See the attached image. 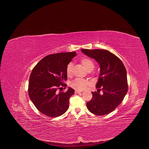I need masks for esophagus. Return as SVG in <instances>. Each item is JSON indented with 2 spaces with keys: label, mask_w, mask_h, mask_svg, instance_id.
<instances>
[{
  "label": "esophagus",
  "mask_w": 149,
  "mask_h": 149,
  "mask_svg": "<svg viewBox=\"0 0 149 149\" xmlns=\"http://www.w3.org/2000/svg\"><path fill=\"white\" fill-rule=\"evenodd\" d=\"M82 93V91H77V90H75V94H79Z\"/></svg>",
  "instance_id": "esophagus-1"
}]
</instances>
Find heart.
I'll return each mask as SVG.
<instances>
[{"mask_svg":"<svg viewBox=\"0 0 149 149\" xmlns=\"http://www.w3.org/2000/svg\"><path fill=\"white\" fill-rule=\"evenodd\" d=\"M80 62L82 64V65L86 68L88 71H92L94 68V63L93 61L87 58H83L80 59ZM72 63H69L66 69L67 75L68 76H70L72 74ZM89 82L88 81L84 79L81 78H77L72 81L70 83V86L77 90V91H82L86 88L88 86Z\"/></svg>","mask_w":149,"mask_h":149,"instance_id":"b5f03b06","label":"heart"}]
</instances>
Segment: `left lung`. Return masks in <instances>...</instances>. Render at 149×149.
<instances>
[{"mask_svg": "<svg viewBox=\"0 0 149 149\" xmlns=\"http://www.w3.org/2000/svg\"><path fill=\"white\" fill-rule=\"evenodd\" d=\"M81 51L94 59L100 68L96 84L98 89L92 93V99L87 102V109L95 115L108 114L121 104L128 91L126 69L122 61L107 50L82 49ZM101 89L102 95L99 94Z\"/></svg>", "mask_w": 149, "mask_h": 149, "instance_id": "1", "label": "left lung"}]
</instances>
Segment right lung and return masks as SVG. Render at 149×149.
<instances>
[{
  "mask_svg": "<svg viewBox=\"0 0 149 149\" xmlns=\"http://www.w3.org/2000/svg\"><path fill=\"white\" fill-rule=\"evenodd\" d=\"M75 52H61L45 56L33 68L29 81L28 94L36 108L48 117H57L69 108L70 98L74 90L56 92L59 87H67V67L76 56Z\"/></svg>",
  "mask_w": 149,
  "mask_h": 149,
  "instance_id": "add662e5",
  "label": "right lung"
}]
</instances>
